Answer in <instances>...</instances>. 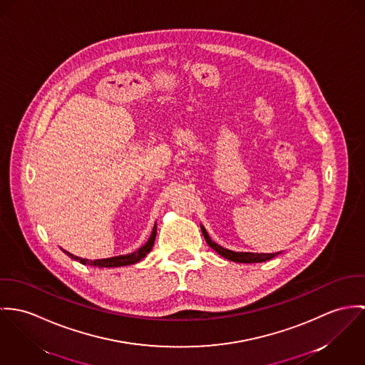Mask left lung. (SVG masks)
<instances>
[{
	"mask_svg": "<svg viewBox=\"0 0 365 365\" xmlns=\"http://www.w3.org/2000/svg\"><path fill=\"white\" fill-rule=\"evenodd\" d=\"M202 235L205 242L208 243L210 247H212L218 255H221L222 257L231 260V262H237V263H262V262H267L273 257H276L277 255H280L282 252H276V253H253V252H234L230 249H225L222 246H220L218 243L214 242L208 232L205 231V228L200 224Z\"/></svg>",
	"mask_w": 365,
	"mask_h": 365,
	"instance_id": "obj_1",
	"label": "left lung"
}]
</instances>
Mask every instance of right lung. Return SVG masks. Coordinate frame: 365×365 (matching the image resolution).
<instances>
[{"instance_id":"right-lung-1","label":"right lung","mask_w":365,"mask_h":365,"mask_svg":"<svg viewBox=\"0 0 365 365\" xmlns=\"http://www.w3.org/2000/svg\"><path fill=\"white\" fill-rule=\"evenodd\" d=\"M155 237H157V222L153 228V232L150 235V240L144 243L141 247H138L135 252L128 253V255H120V256H113V257H106V259H96V260H89V259H82L78 256H74L73 253L64 250V253H67L71 259L78 260L82 264H88V266H95V267H122V266H131L138 263L141 259H144L147 256V253L151 252L154 242H155Z\"/></svg>"}]
</instances>
